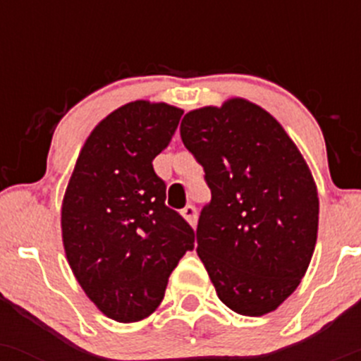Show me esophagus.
<instances>
[{
  "label": "esophagus",
  "mask_w": 361,
  "mask_h": 361,
  "mask_svg": "<svg viewBox=\"0 0 361 361\" xmlns=\"http://www.w3.org/2000/svg\"><path fill=\"white\" fill-rule=\"evenodd\" d=\"M181 216H183L192 227H195V224H197V209H195V206H192V204H188V206H185L183 209H181Z\"/></svg>",
  "instance_id": "obj_1"
}]
</instances>
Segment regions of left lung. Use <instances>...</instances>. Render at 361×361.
<instances>
[{"label": "left lung", "instance_id": "obj_1", "mask_svg": "<svg viewBox=\"0 0 361 361\" xmlns=\"http://www.w3.org/2000/svg\"><path fill=\"white\" fill-rule=\"evenodd\" d=\"M180 134L211 188L197 255L216 295L243 316L274 311L300 285L318 238L307 164L281 123L241 97L188 111Z\"/></svg>", "mask_w": 361, "mask_h": 361}]
</instances>
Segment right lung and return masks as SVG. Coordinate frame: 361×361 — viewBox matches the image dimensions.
<instances>
[{
    "label": "right lung",
    "mask_w": 361,
    "mask_h": 361,
    "mask_svg": "<svg viewBox=\"0 0 361 361\" xmlns=\"http://www.w3.org/2000/svg\"><path fill=\"white\" fill-rule=\"evenodd\" d=\"M183 110L134 101L90 133L63 199L61 227L76 281L120 323L150 316L187 251L194 228L166 206L154 159L171 143Z\"/></svg>",
    "instance_id": "obj_1"
}]
</instances>
